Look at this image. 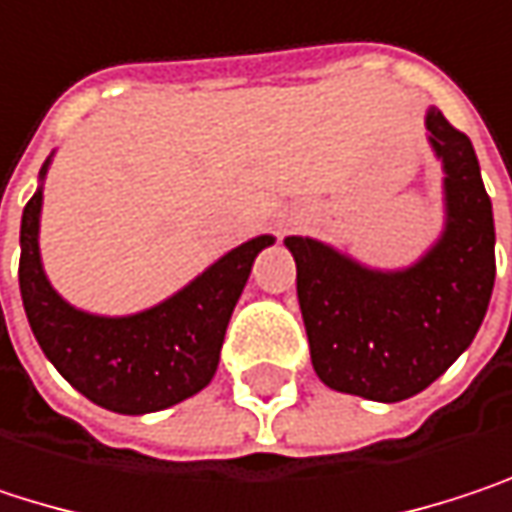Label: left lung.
I'll list each match as a JSON object with an SVG mask.
<instances>
[{"label": "left lung", "instance_id": "1", "mask_svg": "<svg viewBox=\"0 0 512 512\" xmlns=\"http://www.w3.org/2000/svg\"><path fill=\"white\" fill-rule=\"evenodd\" d=\"M427 132L445 167V232L407 271H371L291 235L297 300L315 374L336 392L395 404L442 377L466 351L495 283L492 203L472 141L439 108Z\"/></svg>", "mask_w": 512, "mask_h": 512}]
</instances>
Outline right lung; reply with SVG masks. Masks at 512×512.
<instances>
[{
	"mask_svg": "<svg viewBox=\"0 0 512 512\" xmlns=\"http://www.w3.org/2000/svg\"><path fill=\"white\" fill-rule=\"evenodd\" d=\"M46 167L49 161L40 167V179ZM40 203L43 191L37 188L23 209L20 294L34 339L61 377L88 401L123 416L159 413L206 389L218 371L226 324L247 286L253 259L274 238L259 235L229 250L153 309L102 318L73 309L49 286L37 247Z\"/></svg>",
	"mask_w": 512,
	"mask_h": 512,
	"instance_id": "obj_1",
	"label": "right lung"
}]
</instances>
